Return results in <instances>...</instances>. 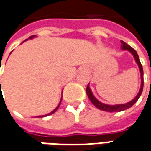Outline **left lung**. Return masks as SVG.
I'll list each match as a JSON object with an SVG mask.
<instances>
[{
    "mask_svg": "<svg viewBox=\"0 0 151 151\" xmlns=\"http://www.w3.org/2000/svg\"><path fill=\"white\" fill-rule=\"evenodd\" d=\"M121 43H122V49L123 50H128L129 52H131L132 54V55L134 56L135 58V60H136V63L138 64L139 66V68H140V78H141V84H140V91L138 94L136 95V97L132 100L131 101L127 102V103H125V104H117V105H107V104H104L101 101H99L97 100L96 97H94V95L92 93L91 89L89 88V84L87 87V89H86V93H87V95L88 97L90 99V101H92L93 105L95 106L97 108L100 109L101 111H109V112H117V111H122L127 110L128 108H130L131 106L134 105L136 103L137 100L140 98V95L142 93V91H143V86H144V77H143V68H142V65L140 63V58H139V56L136 53V51L133 48H132L130 45H128L127 43H125L124 41L121 40Z\"/></svg>",
    "mask_w": 151,
    "mask_h": 151,
    "instance_id": "obj_1",
    "label": "left lung"
}]
</instances>
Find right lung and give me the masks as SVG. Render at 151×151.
Here are the masks:
<instances>
[{
    "instance_id": "obj_1",
    "label": "right lung",
    "mask_w": 151,
    "mask_h": 151,
    "mask_svg": "<svg viewBox=\"0 0 151 151\" xmlns=\"http://www.w3.org/2000/svg\"><path fill=\"white\" fill-rule=\"evenodd\" d=\"M35 35H33V36H30V37H29V39H32V38H34V37H35ZM27 40H28V39H27ZM25 40H24V41H25ZM0 85H1V81H0ZM61 101H62V98H61ZM61 101H60V102H59V104H58V106H57V107H56V108H55V109H54V110L53 111H51V112H50V113H49V114L44 115V116H38L37 117H44V116H50V115H51V114H54V112H55V111H57V109H58V106H60Z\"/></svg>"
}]
</instances>
